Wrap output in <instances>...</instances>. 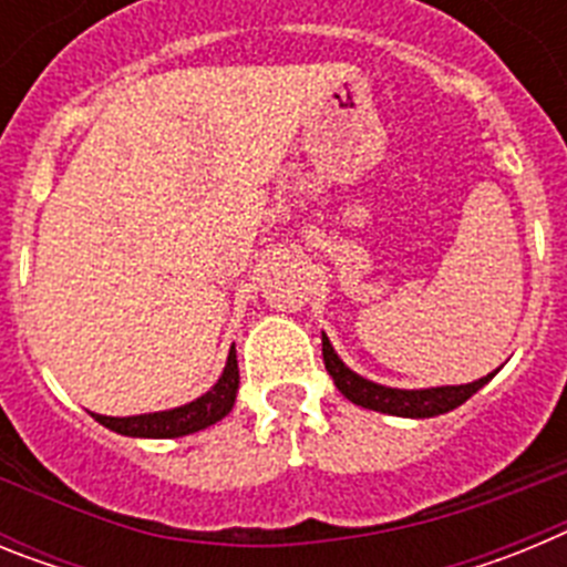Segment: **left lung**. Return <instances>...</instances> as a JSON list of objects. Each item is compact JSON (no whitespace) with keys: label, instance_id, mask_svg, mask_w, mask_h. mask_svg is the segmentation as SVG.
<instances>
[{"label":"left lung","instance_id":"left-lung-1","mask_svg":"<svg viewBox=\"0 0 567 567\" xmlns=\"http://www.w3.org/2000/svg\"><path fill=\"white\" fill-rule=\"evenodd\" d=\"M323 363L327 372L332 374L334 385L340 389L346 400H352L354 405L372 409L380 414H394V417H437V414L452 412L457 405H463L471 394H477L485 383L497 372L485 374V378L474 380L465 385H437V389H392V385H380L372 380L360 378L352 372L338 352L332 349L329 338L323 334Z\"/></svg>","mask_w":567,"mask_h":567}]
</instances>
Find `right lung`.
<instances>
[{
  "mask_svg": "<svg viewBox=\"0 0 567 567\" xmlns=\"http://www.w3.org/2000/svg\"><path fill=\"white\" fill-rule=\"evenodd\" d=\"M238 358H235L233 346L218 383H215L207 394L195 398L193 403H184L178 405V409H167V412L133 414V417H107V414H93V417H96L104 429H110V432L115 434H124V437H184V434L202 432V429L218 423V420H224L233 412L235 394H238Z\"/></svg>",
  "mask_w": 567,
  "mask_h": 567,
  "instance_id": "obj_1",
  "label": "right lung"
}]
</instances>
